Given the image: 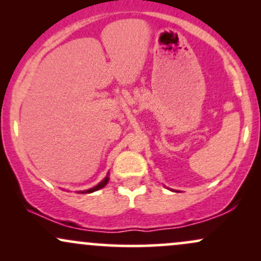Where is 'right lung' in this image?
Here are the masks:
<instances>
[{
  "label": "right lung",
  "instance_id": "add662e5",
  "mask_svg": "<svg viewBox=\"0 0 261 261\" xmlns=\"http://www.w3.org/2000/svg\"><path fill=\"white\" fill-rule=\"evenodd\" d=\"M108 180H109V178H107L104 179V180H101L99 184L97 185V187H94V188H92V189H89V190H85V191H81V193L82 194H89V193H93V191H97V190H99V189H101V188H104L107 185V182H108Z\"/></svg>",
  "mask_w": 261,
  "mask_h": 261
}]
</instances>
